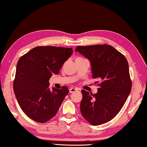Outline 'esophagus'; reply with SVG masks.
Returning a JSON list of instances; mask_svg holds the SVG:
<instances>
[{"instance_id":"34e87169","label":"esophagus","mask_w":147,"mask_h":147,"mask_svg":"<svg viewBox=\"0 0 147 147\" xmlns=\"http://www.w3.org/2000/svg\"><path fill=\"white\" fill-rule=\"evenodd\" d=\"M76 90H78L77 88H73V87H72V88H71L69 89V92H70V93H73V92H74L76 91Z\"/></svg>"}]
</instances>
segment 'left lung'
I'll use <instances>...</instances> for the list:
<instances>
[{"mask_svg":"<svg viewBox=\"0 0 147 147\" xmlns=\"http://www.w3.org/2000/svg\"><path fill=\"white\" fill-rule=\"evenodd\" d=\"M75 51L88 59L92 78L100 82L96 93L82 90V115L92 125L106 123L119 112L131 90L128 62L121 52L107 44L78 46Z\"/></svg>","mask_w":147,"mask_h":147,"instance_id":"1","label":"left lung"}]
</instances>
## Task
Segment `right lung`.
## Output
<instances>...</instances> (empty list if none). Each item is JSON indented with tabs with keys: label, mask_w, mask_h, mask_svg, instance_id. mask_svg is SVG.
I'll return each mask as SVG.
<instances>
[{
	"label": "right lung",
	"mask_w": 147,
	"mask_h": 147,
	"mask_svg": "<svg viewBox=\"0 0 147 147\" xmlns=\"http://www.w3.org/2000/svg\"><path fill=\"white\" fill-rule=\"evenodd\" d=\"M72 54V48L39 46L19 59L14 92L22 111L33 121L44 123L57 114L69 89L63 86L51 90L49 81Z\"/></svg>",
	"instance_id": "add662e5"
}]
</instances>
